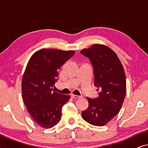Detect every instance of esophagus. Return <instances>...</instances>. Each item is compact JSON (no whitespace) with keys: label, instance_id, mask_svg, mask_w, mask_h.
I'll use <instances>...</instances> for the list:
<instances>
[{"label":"esophagus","instance_id":"34e87169","mask_svg":"<svg viewBox=\"0 0 148 148\" xmlns=\"http://www.w3.org/2000/svg\"><path fill=\"white\" fill-rule=\"evenodd\" d=\"M71 98H73V99H78V98H80L81 96H78V95L72 94V95H71Z\"/></svg>","mask_w":148,"mask_h":148}]
</instances>
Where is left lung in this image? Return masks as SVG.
<instances>
[{"mask_svg": "<svg viewBox=\"0 0 148 148\" xmlns=\"http://www.w3.org/2000/svg\"><path fill=\"white\" fill-rule=\"evenodd\" d=\"M94 68V86L100 91L96 99L87 98L88 108L82 118L95 126H104L120 111L126 94L124 68L116 54L106 45L95 44L81 51Z\"/></svg>", "mask_w": 148, "mask_h": 148, "instance_id": "obj_1", "label": "left lung"}]
</instances>
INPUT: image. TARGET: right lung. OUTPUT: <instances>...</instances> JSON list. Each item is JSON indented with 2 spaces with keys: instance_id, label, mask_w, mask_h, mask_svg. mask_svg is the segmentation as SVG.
Listing matches in <instances>:
<instances>
[{
  "instance_id": "obj_1",
  "label": "right lung",
  "mask_w": 148,
  "mask_h": 148,
  "mask_svg": "<svg viewBox=\"0 0 148 148\" xmlns=\"http://www.w3.org/2000/svg\"><path fill=\"white\" fill-rule=\"evenodd\" d=\"M73 50L41 49L29 58L21 81L22 98L32 119L42 128L50 129L61 119L62 106L70 96L53 87L61 66L74 55Z\"/></svg>"
}]
</instances>
